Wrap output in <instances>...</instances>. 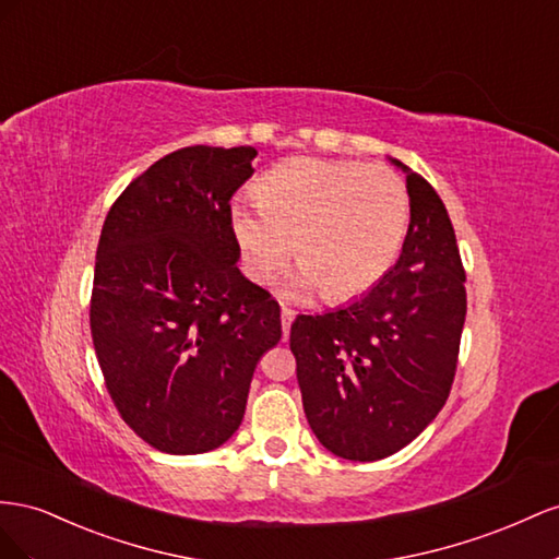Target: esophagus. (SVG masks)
I'll return each mask as SVG.
<instances>
[{"label": "esophagus", "instance_id": "esophagus-1", "mask_svg": "<svg viewBox=\"0 0 559 559\" xmlns=\"http://www.w3.org/2000/svg\"><path fill=\"white\" fill-rule=\"evenodd\" d=\"M293 321H295V311H293V309H285V307H283V311H281V328H283V337H288V334H290V325H293Z\"/></svg>", "mask_w": 559, "mask_h": 559}]
</instances>
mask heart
Here are the masks:
<instances>
[{"mask_svg":"<svg viewBox=\"0 0 559 559\" xmlns=\"http://www.w3.org/2000/svg\"><path fill=\"white\" fill-rule=\"evenodd\" d=\"M250 205L234 201L229 229L246 274L269 283L293 258L288 293L321 290L330 305L368 295L389 274L409 229L405 180L381 164L297 156L269 168Z\"/></svg>","mask_w":559,"mask_h":559,"instance_id":"b5f03b06","label":"heart"}]
</instances>
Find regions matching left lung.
I'll list each match as a JSON object with an SVG mask.
<instances>
[{
  "instance_id": "obj_1",
  "label": "left lung",
  "mask_w": 559,
  "mask_h": 559,
  "mask_svg": "<svg viewBox=\"0 0 559 559\" xmlns=\"http://www.w3.org/2000/svg\"><path fill=\"white\" fill-rule=\"evenodd\" d=\"M391 162L409 191L401 258L368 295L297 316L290 328L309 426L348 461L391 456L438 417L466 321V271L448 209L419 173Z\"/></svg>"
}]
</instances>
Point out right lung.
Instances as JSON below:
<instances>
[{
    "label": "right lung",
    "mask_w": 559,
    "mask_h": 559,
    "mask_svg": "<svg viewBox=\"0 0 559 559\" xmlns=\"http://www.w3.org/2000/svg\"><path fill=\"white\" fill-rule=\"evenodd\" d=\"M254 147L166 154L121 191L95 252L91 334L121 419L166 454H203L241 426L281 307L236 262L229 201Z\"/></svg>",
    "instance_id": "1"
}]
</instances>
